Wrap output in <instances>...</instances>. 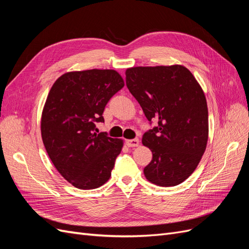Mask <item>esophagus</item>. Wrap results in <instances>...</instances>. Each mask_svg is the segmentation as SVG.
Segmentation results:
<instances>
[{"mask_svg": "<svg viewBox=\"0 0 249 249\" xmlns=\"http://www.w3.org/2000/svg\"><path fill=\"white\" fill-rule=\"evenodd\" d=\"M126 145L129 147H135V146H138L139 145V139L138 138H135V139H130V140H126Z\"/></svg>", "mask_w": 249, "mask_h": 249, "instance_id": "obj_1", "label": "esophagus"}]
</instances>
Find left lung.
Masks as SVG:
<instances>
[{
  "label": "left lung",
  "instance_id": "8db88e82",
  "mask_svg": "<svg viewBox=\"0 0 249 249\" xmlns=\"http://www.w3.org/2000/svg\"><path fill=\"white\" fill-rule=\"evenodd\" d=\"M125 77L148 122H158L142 136L153 153L143 170L145 178L161 187L183 183L207 147L208 106L201 87L183 65L132 67Z\"/></svg>",
  "mask_w": 249,
  "mask_h": 249
}]
</instances>
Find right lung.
Returning <instances> with one entry per match:
<instances>
[{
  "mask_svg": "<svg viewBox=\"0 0 249 249\" xmlns=\"http://www.w3.org/2000/svg\"><path fill=\"white\" fill-rule=\"evenodd\" d=\"M124 86L113 70L62 74L52 86L41 116L44 147L67 182L82 190L95 189L111 177L123 140L97 133L95 123L111 97Z\"/></svg>",
  "mask_w": 249,
  "mask_h": 249,
  "instance_id": "obj_1",
  "label": "right lung"
}]
</instances>
